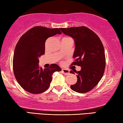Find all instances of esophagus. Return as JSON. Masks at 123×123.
<instances>
[{"mask_svg": "<svg viewBox=\"0 0 123 123\" xmlns=\"http://www.w3.org/2000/svg\"><path fill=\"white\" fill-rule=\"evenodd\" d=\"M62 71L63 72V73L64 74L68 75L69 74V70L68 69H62Z\"/></svg>", "mask_w": 123, "mask_h": 123, "instance_id": "esophagus-1", "label": "esophagus"}]
</instances>
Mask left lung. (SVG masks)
Masks as SVG:
<instances>
[{
  "instance_id": "8db88e82",
  "label": "left lung",
  "mask_w": 123,
  "mask_h": 123,
  "mask_svg": "<svg viewBox=\"0 0 123 123\" xmlns=\"http://www.w3.org/2000/svg\"><path fill=\"white\" fill-rule=\"evenodd\" d=\"M59 29L74 40L73 58L75 60L72 65L81 67L80 71H74L77 82L70 86V88L78 93L90 91L98 83L105 71L106 59L102 42L93 31L85 26ZM70 73L74 72L71 70Z\"/></svg>"
}]
</instances>
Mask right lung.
Returning a JSON list of instances; mask_svg holds the SVG:
<instances>
[{
    "instance_id": "right-lung-1",
    "label": "right lung",
    "mask_w": 123,
    "mask_h": 123,
    "mask_svg": "<svg viewBox=\"0 0 123 123\" xmlns=\"http://www.w3.org/2000/svg\"><path fill=\"white\" fill-rule=\"evenodd\" d=\"M61 33L58 28L36 26L20 37L13 55V72L18 83L26 91L33 94L45 92L50 86L52 74L62 70L56 64L44 69L38 65V58L45 54L46 40Z\"/></svg>"
}]
</instances>
